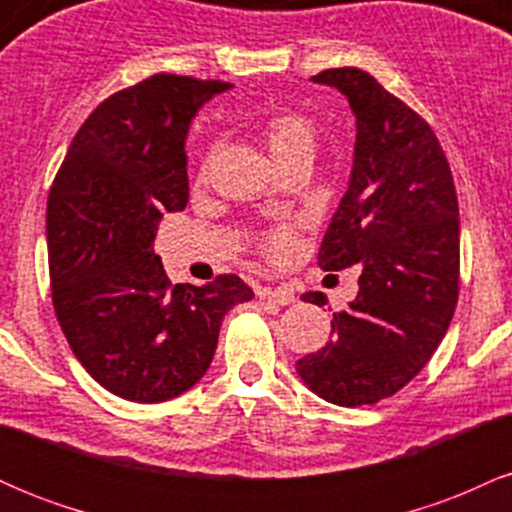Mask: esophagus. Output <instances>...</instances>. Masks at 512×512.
Instances as JSON below:
<instances>
[{"instance_id": "obj_1", "label": "esophagus", "mask_w": 512, "mask_h": 512, "mask_svg": "<svg viewBox=\"0 0 512 512\" xmlns=\"http://www.w3.org/2000/svg\"><path fill=\"white\" fill-rule=\"evenodd\" d=\"M257 293H260V298H269V301H274L279 305L296 303V296H293V291L284 289V286H264V289H260Z\"/></svg>"}]
</instances>
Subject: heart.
I'll list each match as a JSON object with an SVG mask.
<instances>
[{"label":"heart","instance_id":"1","mask_svg":"<svg viewBox=\"0 0 512 512\" xmlns=\"http://www.w3.org/2000/svg\"><path fill=\"white\" fill-rule=\"evenodd\" d=\"M264 146L276 161V166L298 154H313L315 129L308 117L298 113L272 115L262 127ZM262 252L272 262H286L298 250V233L293 226H276L262 236Z\"/></svg>","mask_w":512,"mask_h":512}]
</instances>
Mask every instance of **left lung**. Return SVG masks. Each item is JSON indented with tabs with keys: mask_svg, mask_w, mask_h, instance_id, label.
<instances>
[{
	"mask_svg": "<svg viewBox=\"0 0 512 512\" xmlns=\"http://www.w3.org/2000/svg\"><path fill=\"white\" fill-rule=\"evenodd\" d=\"M313 81L339 88L356 115L349 190L317 264H361L358 293L334 313L332 339L296 363L310 390L339 407L392 397L426 366L460 293V209L450 163L416 110L356 67ZM303 301L327 303L325 293Z\"/></svg>",
	"mask_w": 512,
	"mask_h": 512,
	"instance_id": "1",
	"label": "left lung"
}]
</instances>
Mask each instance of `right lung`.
Instances as JSON below:
<instances>
[{"instance_id": "add662e5", "label": "right lung", "mask_w": 512, "mask_h": 512, "mask_svg": "<svg viewBox=\"0 0 512 512\" xmlns=\"http://www.w3.org/2000/svg\"><path fill=\"white\" fill-rule=\"evenodd\" d=\"M231 84L154 74L98 105L48 197L52 305L86 373L129 402H166L207 373L221 320L252 289L236 274L173 286L158 223L187 207L192 117Z\"/></svg>"}]
</instances>
